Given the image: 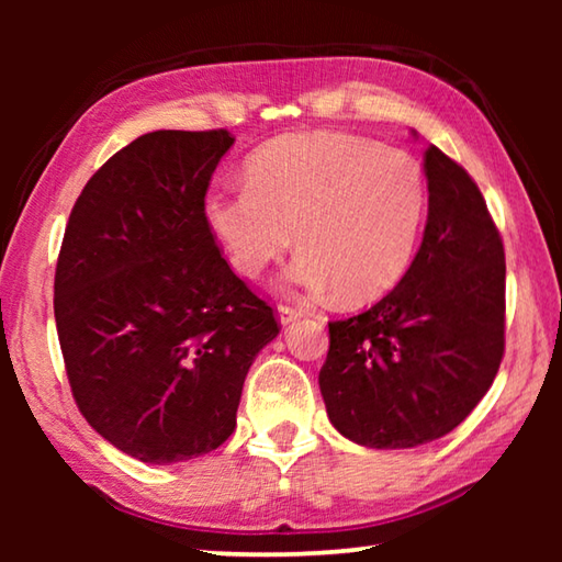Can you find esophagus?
Wrapping results in <instances>:
<instances>
[{"label":"esophagus","instance_id":"34e87169","mask_svg":"<svg viewBox=\"0 0 562 562\" xmlns=\"http://www.w3.org/2000/svg\"><path fill=\"white\" fill-rule=\"evenodd\" d=\"M302 307H294V304H278V317H280V322L282 325H290V322H294L297 317H302Z\"/></svg>","mask_w":562,"mask_h":562}]
</instances>
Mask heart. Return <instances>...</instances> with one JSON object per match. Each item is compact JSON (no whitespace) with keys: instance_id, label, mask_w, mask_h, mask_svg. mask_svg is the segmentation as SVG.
I'll use <instances>...</instances> for the list:
<instances>
[{"instance_id":"obj_1","label":"heart","mask_w":562,"mask_h":562,"mask_svg":"<svg viewBox=\"0 0 562 562\" xmlns=\"http://www.w3.org/2000/svg\"><path fill=\"white\" fill-rule=\"evenodd\" d=\"M247 186L207 190L203 215L233 268L258 278L294 243L288 280L337 288L345 302L382 297L414 258L426 211L424 170L402 148L347 133H294L255 150Z\"/></svg>"}]
</instances>
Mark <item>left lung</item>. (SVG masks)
<instances>
[{
    "instance_id": "left-lung-1",
    "label": "left lung",
    "mask_w": 562,
    "mask_h": 562,
    "mask_svg": "<svg viewBox=\"0 0 562 562\" xmlns=\"http://www.w3.org/2000/svg\"><path fill=\"white\" fill-rule=\"evenodd\" d=\"M429 217L402 282L329 322L319 369L327 416L369 449H414L453 431L506 349V252L479 186L436 146L424 154Z\"/></svg>"
}]
</instances>
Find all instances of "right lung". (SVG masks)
<instances>
[{
  "label": "right lung",
  "instance_id": "obj_1",
  "mask_svg": "<svg viewBox=\"0 0 562 562\" xmlns=\"http://www.w3.org/2000/svg\"><path fill=\"white\" fill-rule=\"evenodd\" d=\"M231 131H154L113 154L76 198L54 274L74 402L144 463L227 441L278 317L231 270L205 223Z\"/></svg>",
  "mask_w": 562,
  "mask_h": 562
}]
</instances>
